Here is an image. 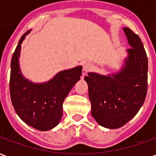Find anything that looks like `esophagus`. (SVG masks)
<instances>
[{
	"instance_id": "34e87169",
	"label": "esophagus",
	"mask_w": 156,
	"mask_h": 156,
	"mask_svg": "<svg viewBox=\"0 0 156 156\" xmlns=\"http://www.w3.org/2000/svg\"><path fill=\"white\" fill-rule=\"evenodd\" d=\"M94 68V65L92 64L91 62H85L83 65V70H82V73H83V75L87 74V73L89 71H91L92 69Z\"/></svg>"
}]
</instances>
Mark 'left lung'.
Masks as SVG:
<instances>
[{
    "label": "left lung",
    "mask_w": 156,
    "mask_h": 156,
    "mask_svg": "<svg viewBox=\"0 0 156 156\" xmlns=\"http://www.w3.org/2000/svg\"><path fill=\"white\" fill-rule=\"evenodd\" d=\"M131 48L119 72L105 75L88 73L84 79L88 86L92 116L108 129H118L136 115L147 94L148 59L139 36L123 28Z\"/></svg>",
    "instance_id": "obj_1"
}]
</instances>
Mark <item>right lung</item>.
I'll return each instance as SVG.
<instances>
[{"instance_id":"obj_1","label":"right lung","mask_w":156,"mask_h":156,"mask_svg":"<svg viewBox=\"0 0 156 156\" xmlns=\"http://www.w3.org/2000/svg\"><path fill=\"white\" fill-rule=\"evenodd\" d=\"M31 31V30H30ZM22 36L12 55L10 94L16 113L26 124L47 131L56 127L62 116V104L72 88L80 79L82 66L58 73L49 81L36 83L22 75L19 64Z\"/></svg>"}]
</instances>
